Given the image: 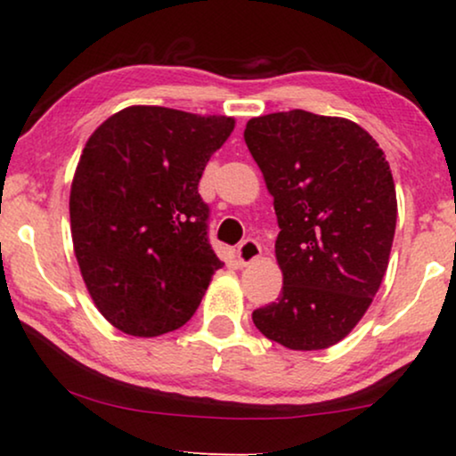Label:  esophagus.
I'll return each mask as SVG.
<instances>
[{
	"instance_id": "obj_1",
	"label": "esophagus",
	"mask_w": 456,
	"mask_h": 456,
	"mask_svg": "<svg viewBox=\"0 0 456 456\" xmlns=\"http://www.w3.org/2000/svg\"><path fill=\"white\" fill-rule=\"evenodd\" d=\"M259 255H261V245H259L257 240H253V239L242 240L240 245H239V248H236V257H239V264L240 265L253 264L255 259H259Z\"/></svg>"
}]
</instances>
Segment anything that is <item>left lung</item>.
<instances>
[{"label": "left lung", "instance_id": "obj_1", "mask_svg": "<svg viewBox=\"0 0 456 456\" xmlns=\"http://www.w3.org/2000/svg\"><path fill=\"white\" fill-rule=\"evenodd\" d=\"M245 142L273 197L284 286L253 311L265 338L320 351L345 338L382 284L396 228L384 151L345 118L305 110L247 122Z\"/></svg>", "mask_w": 456, "mask_h": 456}]
</instances>
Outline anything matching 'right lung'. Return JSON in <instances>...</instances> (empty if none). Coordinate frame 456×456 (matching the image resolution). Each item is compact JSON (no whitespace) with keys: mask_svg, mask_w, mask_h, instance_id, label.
Returning <instances> with one entry per match:
<instances>
[{"mask_svg":"<svg viewBox=\"0 0 456 456\" xmlns=\"http://www.w3.org/2000/svg\"><path fill=\"white\" fill-rule=\"evenodd\" d=\"M232 128L226 116L134 105L86 141L70 191L74 253L97 309L122 332L184 326L224 265L199 180Z\"/></svg>","mask_w":456,"mask_h":456,"instance_id":"obj_1","label":"right lung"}]
</instances>
